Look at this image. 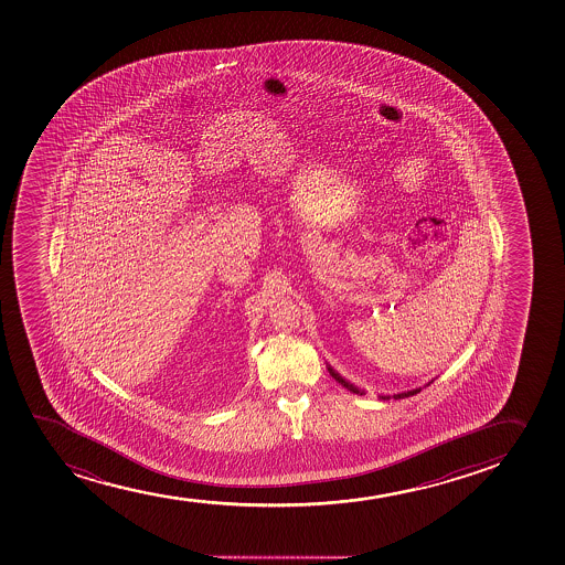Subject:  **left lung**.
<instances>
[{"label":"left lung","mask_w":565,"mask_h":565,"mask_svg":"<svg viewBox=\"0 0 565 565\" xmlns=\"http://www.w3.org/2000/svg\"><path fill=\"white\" fill-rule=\"evenodd\" d=\"M327 370H329V374L332 375V377H334V380H337L338 383H340V385H342V387L348 388L349 393L359 394V396H362V394H364V391H361V388L355 387V385H353V383H349V381L343 380L342 375L338 374L337 370L332 369V366H330V364H327ZM431 381H434V380H431ZM431 381H428V383H426L425 387H428V385H430ZM425 387L412 388V391H406V393L393 394V396H380V399L409 398V396H413V394L420 393V391H423V388H425Z\"/></svg>","instance_id":"left-lung-1"}]
</instances>
